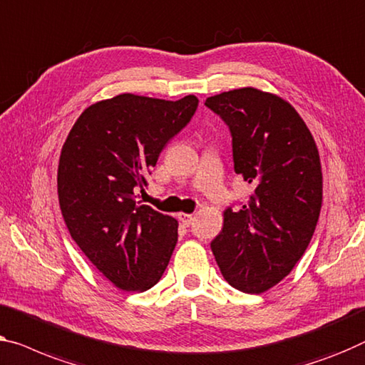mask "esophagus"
<instances>
[{"instance_id":"esophagus-1","label":"esophagus","mask_w":365,"mask_h":365,"mask_svg":"<svg viewBox=\"0 0 365 365\" xmlns=\"http://www.w3.org/2000/svg\"><path fill=\"white\" fill-rule=\"evenodd\" d=\"M177 217L182 221V225H185V226H190L193 221V215H188V213H178Z\"/></svg>"}]
</instances>
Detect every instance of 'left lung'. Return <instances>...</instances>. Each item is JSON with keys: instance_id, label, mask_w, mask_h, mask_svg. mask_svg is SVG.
<instances>
[{"instance_id": "1", "label": "left lung", "mask_w": 365, "mask_h": 365, "mask_svg": "<svg viewBox=\"0 0 365 365\" xmlns=\"http://www.w3.org/2000/svg\"><path fill=\"white\" fill-rule=\"evenodd\" d=\"M227 124L235 172L254 193L241 210L225 211L211 251L237 290L262 293L284 280L307 251L323 201L317 143L284 98L239 88L206 98Z\"/></svg>"}]
</instances>
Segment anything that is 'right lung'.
<instances>
[{
  "label": "right lung",
  "mask_w": 365,
  "mask_h": 365,
  "mask_svg": "<svg viewBox=\"0 0 365 365\" xmlns=\"http://www.w3.org/2000/svg\"><path fill=\"white\" fill-rule=\"evenodd\" d=\"M178 101L123 93L86 108L65 139L57 192L70 236L90 262L126 292H144L164 274L178 222L135 201L145 173L197 111Z\"/></svg>",
  "instance_id": "add662e5"
}]
</instances>
